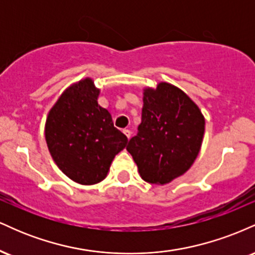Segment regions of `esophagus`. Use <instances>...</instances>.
<instances>
[{"instance_id":"1","label":"esophagus","mask_w":255,"mask_h":255,"mask_svg":"<svg viewBox=\"0 0 255 255\" xmlns=\"http://www.w3.org/2000/svg\"><path fill=\"white\" fill-rule=\"evenodd\" d=\"M124 133H125V135L126 136H127L128 137V139H129V137H130V130L129 129H124Z\"/></svg>"}]
</instances>
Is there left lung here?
Segmentation results:
<instances>
[{"label":"left lung","instance_id":"8db88e82","mask_svg":"<svg viewBox=\"0 0 255 255\" xmlns=\"http://www.w3.org/2000/svg\"><path fill=\"white\" fill-rule=\"evenodd\" d=\"M141 122L127 151L146 182L164 186L183 175L200 152L205 118L195 102L175 85L160 81L142 92Z\"/></svg>","mask_w":255,"mask_h":255}]
</instances>
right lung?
I'll return each instance as SVG.
<instances>
[{"instance_id": "obj_1", "label": "right lung", "mask_w": 255, "mask_h": 255, "mask_svg": "<svg viewBox=\"0 0 255 255\" xmlns=\"http://www.w3.org/2000/svg\"><path fill=\"white\" fill-rule=\"evenodd\" d=\"M101 90L91 78L69 85L46 116L45 141L52 159L74 182L91 186L107 177L128 139L98 104Z\"/></svg>"}]
</instances>
